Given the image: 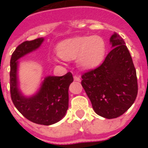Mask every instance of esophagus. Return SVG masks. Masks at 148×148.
Instances as JSON below:
<instances>
[{
  "mask_svg": "<svg viewBox=\"0 0 148 148\" xmlns=\"http://www.w3.org/2000/svg\"><path fill=\"white\" fill-rule=\"evenodd\" d=\"M74 81H76V82H80L81 81L80 77H79V76H77V75H74Z\"/></svg>",
  "mask_w": 148,
  "mask_h": 148,
  "instance_id": "1",
  "label": "esophagus"
}]
</instances>
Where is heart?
<instances>
[{
	"label": "heart",
	"mask_w": 148,
	"mask_h": 148,
	"mask_svg": "<svg viewBox=\"0 0 148 148\" xmlns=\"http://www.w3.org/2000/svg\"><path fill=\"white\" fill-rule=\"evenodd\" d=\"M106 43L98 36H78L65 39L57 46V53L64 60H73L82 69L96 67L103 61Z\"/></svg>",
	"instance_id": "1"
}]
</instances>
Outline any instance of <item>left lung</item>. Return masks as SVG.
Returning a JSON list of instances; mask_svg holds the SVG:
<instances>
[{
	"label": "left lung",
	"mask_w": 148,
	"mask_h": 148,
	"mask_svg": "<svg viewBox=\"0 0 148 148\" xmlns=\"http://www.w3.org/2000/svg\"><path fill=\"white\" fill-rule=\"evenodd\" d=\"M112 51L94 70L82 75V86L97 114L113 119L124 114L136 98V71L124 39L115 32Z\"/></svg>",
	"instance_id": "8db88e82"
}]
</instances>
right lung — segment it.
Returning <instances> with one entry per match:
<instances>
[{"label": "right lung", "instance_id": "right-lung-1", "mask_svg": "<svg viewBox=\"0 0 148 148\" xmlns=\"http://www.w3.org/2000/svg\"><path fill=\"white\" fill-rule=\"evenodd\" d=\"M44 39L25 41L18 46L10 60V93L15 107L24 117L33 123L51 125L62 120L68 109V90L74 81L71 72L63 76H48L44 78L35 95L24 97L18 88V59L39 48Z\"/></svg>", "mask_w": 148, "mask_h": 148}]
</instances>
